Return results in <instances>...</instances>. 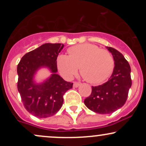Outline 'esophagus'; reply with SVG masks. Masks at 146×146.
<instances>
[{
	"label": "esophagus",
	"instance_id": "esophagus-1",
	"mask_svg": "<svg viewBox=\"0 0 146 146\" xmlns=\"http://www.w3.org/2000/svg\"><path fill=\"white\" fill-rule=\"evenodd\" d=\"M81 84L80 82H75L74 83H73V87H75V88H77V87H78Z\"/></svg>",
	"mask_w": 146,
	"mask_h": 146
}]
</instances>
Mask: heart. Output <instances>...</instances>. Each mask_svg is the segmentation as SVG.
I'll return each instance as SVG.
<instances>
[{
    "label": "heart",
    "instance_id": "1",
    "mask_svg": "<svg viewBox=\"0 0 146 146\" xmlns=\"http://www.w3.org/2000/svg\"><path fill=\"white\" fill-rule=\"evenodd\" d=\"M68 56L61 54L57 58L60 74L70 80L76 74L78 67L81 75L91 84L103 82L114 68V60L109 51L100 49L92 44H82L68 50Z\"/></svg>",
    "mask_w": 146,
    "mask_h": 146
}]
</instances>
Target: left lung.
Listing matches in <instances>:
<instances>
[{
  "mask_svg": "<svg viewBox=\"0 0 146 146\" xmlns=\"http://www.w3.org/2000/svg\"><path fill=\"white\" fill-rule=\"evenodd\" d=\"M106 48L115 61L113 73L106 83L92 86L91 94L84 100L88 109L104 115L113 113L125 104L132 86L131 69L128 61L115 48Z\"/></svg>",
  "mask_w": 146,
  "mask_h": 146,
  "instance_id": "left-lung-1",
  "label": "left lung"
}]
</instances>
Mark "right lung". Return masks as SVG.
Instances as JSON below:
<instances>
[{"label": "right lung", "mask_w": 146, "mask_h": 146, "mask_svg": "<svg viewBox=\"0 0 146 146\" xmlns=\"http://www.w3.org/2000/svg\"><path fill=\"white\" fill-rule=\"evenodd\" d=\"M63 44L46 43L26 53L18 63V90L25 109L38 118H46L59 111L63 95L73 88V83L57 74V58ZM46 67L52 74L43 83L36 84L33 78L36 71Z\"/></svg>", "instance_id": "obj_1"}]
</instances>
